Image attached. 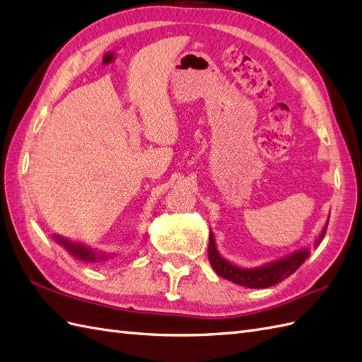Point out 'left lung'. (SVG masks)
<instances>
[{
  "instance_id": "8db88e82",
  "label": "left lung",
  "mask_w": 362,
  "mask_h": 362,
  "mask_svg": "<svg viewBox=\"0 0 362 362\" xmlns=\"http://www.w3.org/2000/svg\"><path fill=\"white\" fill-rule=\"evenodd\" d=\"M329 218L330 217H327L326 225H324L320 235L317 237V240H315L313 243L315 247L320 246L324 235H326ZM309 255H310L309 249L303 247L283 258H278V260L271 263H266L257 267H242L228 262L225 257L220 255V252L217 251L214 234L209 230L208 257H209V263L212 266V269H214L221 278H226V280L240 286L251 287V289H264V287H271L276 283L286 280L287 276L292 275L305 260H308Z\"/></svg>"
}]
</instances>
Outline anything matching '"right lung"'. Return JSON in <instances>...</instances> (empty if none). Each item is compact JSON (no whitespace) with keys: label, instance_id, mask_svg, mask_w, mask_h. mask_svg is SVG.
Listing matches in <instances>:
<instances>
[{"label":"right lung","instance_id":"obj_1","mask_svg":"<svg viewBox=\"0 0 362 362\" xmlns=\"http://www.w3.org/2000/svg\"><path fill=\"white\" fill-rule=\"evenodd\" d=\"M53 238H54V242H57L58 245H61L64 249H67L69 254L71 257L78 258V260H81V262L100 263V262H105L107 258L111 257V255H108L105 252H98V251H95V249H91L90 246L71 242V240L64 238V237H61L58 234H54Z\"/></svg>","mask_w":362,"mask_h":362}]
</instances>
